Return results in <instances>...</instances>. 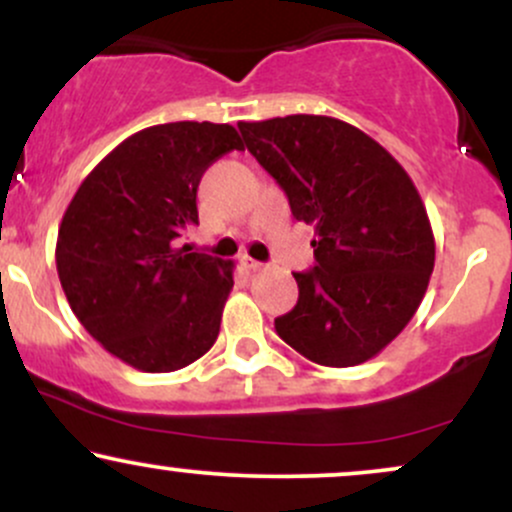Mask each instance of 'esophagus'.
Returning <instances> with one entry per match:
<instances>
[{"label":"esophagus","mask_w":512,"mask_h":512,"mask_svg":"<svg viewBox=\"0 0 512 512\" xmlns=\"http://www.w3.org/2000/svg\"><path fill=\"white\" fill-rule=\"evenodd\" d=\"M240 264H243L248 272H260V269H262V262L252 260V257H240Z\"/></svg>","instance_id":"1"}]
</instances>
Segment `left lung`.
<instances>
[{
    "label": "left lung",
    "instance_id": "left-lung-1",
    "mask_svg": "<svg viewBox=\"0 0 512 512\" xmlns=\"http://www.w3.org/2000/svg\"><path fill=\"white\" fill-rule=\"evenodd\" d=\"M296 221L315 228V267L293 272L298 303L276 334L320 366L349 368L407 327L436 262L414 182L368 134L325 115L238 122Z\"/></svg>",
    "mask_w": 512,
    "mask_h": 512
}]
</instances>
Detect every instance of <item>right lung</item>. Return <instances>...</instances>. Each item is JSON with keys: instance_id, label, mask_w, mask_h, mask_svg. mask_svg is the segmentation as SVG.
I'll list each match as a JSON object with an SVG mask.
<instances>
[{"instance_id": "right-lung-1", "label": "right lung", "mask_w": 512, "mask_h": 512, "mask_svg": "<svg viewBox=\"0 0 512 512\" xmlns=\"http://www.w3.org/2000/svg\"><path fill=\"white\" fill-rule=\"evenodd\" d=\"M243 151L236 127L168 122L132 134L98 163L57 233V274L74 315L105 351L170 373L219 337L233 262L178 240L197 226V187L216 158Z\"/></svg>"}]
</instances>
